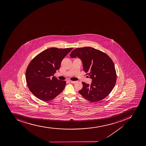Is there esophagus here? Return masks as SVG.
<instances>
[{
  "mask_svg": "<svg viewBox=\"0 0 146 146\" xmlns=\"http://www.w3.org/2000/svg\"><path fill=\"white\" fill-rule=\"evenodd\" d=\"M68 82H70V83H73V84H75V83L76 82V81H71V80H69Z\"/></svg>",
  "mask_w": 146,
  "mask_h": 146,
  "instance_id": "1",
  "label": "esophagus"
}]
</instances>
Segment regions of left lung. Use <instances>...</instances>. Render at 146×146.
Here are the masks:
<instances>
[{
    "instance_id": "left-lung-1",
    "label": "left lung",
    "mask_w": 146,
    "mask_h": 146,
    "mask_svg": "<svg viewBox=\"0 0 146 146\" xmlns=\"http://www.w3.org/2000/svg\"><path fill=\"white\" fill-rule=\"evenodd\" d=\"M70 56H78L82 60L84 70L92 79L90 85L82 82L83 88L79 91L80 94L92 102L106 98L113 89L117 80L111 59L103 52L90 46L76 48Z\"/></svg>"
}]
</instances>
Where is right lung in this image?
<instances>
[{
    "instance_id": "1",
    "label": "right lung",
    "mask_w": 146,
    "mask_h": 146,
    "mask_svg": "<svg viewBox=\"0 0 146 146\" xmlns=\"http://www.w3.org/2000/svg\"><path fill=\"white\" fill-rule=\"evenodd\" d=\"M73 48L46 49L35 57L26 72V82L30 92L43 101L54 99L62 92L65 81L58 80L52 75L59 70L61 62Z\"/></svg>"
}]
</instances>
